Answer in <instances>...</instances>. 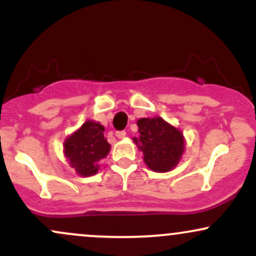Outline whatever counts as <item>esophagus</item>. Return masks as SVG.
<instances>
[{
	"label": "esophagus",
	"instance_id": "obj_1",
	"mask_svg": "<svg viewBox=\"0 0 256 256\" xmlns=\"http://www.w3.org/2000/svg\"><path fill=\"white\" fill-rule=\"evenodd\" d=\"M116 137H118V138H124V137L126 136V131H124V130H120V131H116Z\"/></svg>",
	"mask_w": 256,
	"mask_h": 256
}]
</instances>
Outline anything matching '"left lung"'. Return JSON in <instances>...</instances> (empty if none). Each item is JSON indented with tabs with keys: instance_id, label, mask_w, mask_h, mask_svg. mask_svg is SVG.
<instances>
[{
	"instance_id": "8db88e82",
	"label": "left lung",
	"mask_w": 256,
	"mask_h": 256,
	"mask_svg": "<svg viewBox=\"0 0 256 256\" xmlns=\"http://www.w3.org/2000/svg\"><path fill=\"white\" fill-rule=\"evenodd\" d=\"M140 137L134 142L143 152V158L155 172H167L178 164L184 150L183 134L162 118H143L137 122Z\"/></svg>"
}]
</instances>
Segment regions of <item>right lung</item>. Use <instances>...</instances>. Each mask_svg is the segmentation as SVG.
Here are the masks:
<instances>
[{
	"instance_id": "1",
	"label": "right lung",
	"mask_w": 256,
	"mask_h": 256,
	"mask_svg": "<svg viewBox=\"0 0 256 256\" xmlns=\"http://www.w3.org/2000/svg\"><path fill=\"white\" fill-rule=\"evenodd\" d=\"M104 131V128L100 122L88 120L64 142L66 158L80 176L95 174L98 171L100 160L110 152V146Z\"/></svg>"
}]
</instances>
